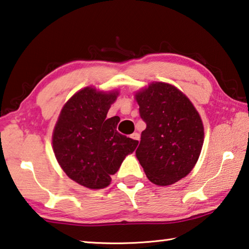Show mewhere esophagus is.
Instances as JSON below:
<instances>
[{
  "label": "esophagus",
  "mask_w": 249,
  "mask_h": 249,
  "mask_svg": "<svg viewBox=\"0 0 249 249\" xmlns=\"http://www.w3.org/2000/svg\"><path fill=\"white\" fill-rule=\"evenodd\" d=\"M131 139L135 140V141H140V134L139 133H133L131 135Z\"/></svg>",
  "instance_id": "esophagus-1"
}]
</instances>
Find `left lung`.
<instances>
[{
  "mask_svg": "<svg viewBox=\"0 0 249 249\" xmlns=\"http://www.w3.org/2000/svg\"><path fill=\"white\" fill-rule=\"evenodd\" d=\"M146 123L136 157L147 178L160 186L188 175L204 143L202 118L188 97L175 86L155 82L135 94Z\"/></svg>",
  "mask_w": 249,
  "mask_h": 249,
  "instance_id": "1",
  "label": "left lung"
}]
</instances>
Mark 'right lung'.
<instances>
[{
	"mask_svg": "<svg viewBox=\"0 0 249 249\" xmlns=\"http://www.w3.org/2000/svg\"><path fill=\"white\" fill-rule=\"evenodd\" d=\"M118 92L85 88L66 102L53 131V151L65 174L82 186L105 188L139 141L116 131L120 117L106 118Z\"/></svg>",
	"mask_w": 249,
	"mask_h": 249,
	"instance_id": "right-lung-1",
	"label": "right lung"
}]
</instances>
